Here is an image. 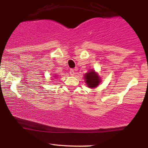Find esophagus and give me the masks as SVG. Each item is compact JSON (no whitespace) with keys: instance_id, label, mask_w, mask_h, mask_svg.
I'll return each mask as SVG.
<instances>
[{"instance_id":"esophagus-1","label":"esophagus","mask_w":148,"mask_h":148,"mask_svg":"<svg viewBox=\"0 0 148 148\" xmlns=\"http://www.w3.org/2000/svg\"><path fill=\"white\" fill-rule=\"evenodd\" d=\"M69 74H70V75L74 76V74H75V69H71L70 71H69Z\"/></svg>"}]
</instances>
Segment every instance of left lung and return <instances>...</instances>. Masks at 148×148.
<instances>
[{"mask_svg":"<svg viewBox=\"0 0 148 148\" xmlns=\"http://www.w3.org/2000/svg\"><path fill=\"white\" fill-rule=\"evenodd\" d=\"M85 79L86 84L90 88H95L98 86L100 82V79L97 74H96L94 70L90 71L87 74H85Z\"/></svg>","mask_w":148,"mask_h":148,"instance_id":"1","label":"left lung"}]
</instances>
